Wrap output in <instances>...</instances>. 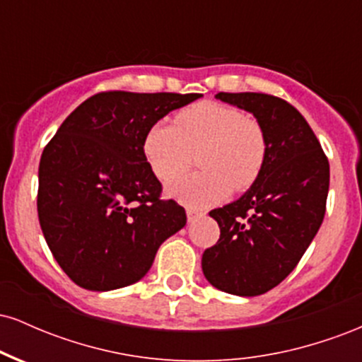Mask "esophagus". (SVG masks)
I'll list each match as a JSON object with an SVG mask.
<instances>
[{"mask_svg": "<svg viewBox=\"0 0 362 362\" xmlns=\"http://www.w3.org/2000/svg\"><path fill=\"white\" fill-rule=\"evenodd\" d=\"M201 216H202V213H199V211H195V209H187V221H189V223L195 221V219L201 218Z\"/></svg>", "mask_w": 362, "mask_h": 362, "instance_id": "obj_1", "label": "esophagus"}]
</instances>
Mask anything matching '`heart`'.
Returning a JSON list of instances; mask_svg holds the SVG:
<instances>
[{
  "label": "heart",
  "mask_w": 362,
  "mask_h": 362,
  "mask_svg": "<svg viewBox=\"0 0 362 362\" xmlns=\"http://www.w3.org/2000/svg\"><path fill=\"white\" fill-rule=\"evenodd\" d=\"M143 153L161 182L184 173L197 153L202 170L168 187V194L189 207L218 204L231 189L259 180L267 161V136L257 119L236 107L202 102L177 112L173 124L158 122L146 131Z\"/></svg>",
  "instance_id": "obj_1"
}]
</instances>
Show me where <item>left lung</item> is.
<instances>
[{
  "mask_svg": "<svg viewBox=\"0 0 362 362\" xmlns=\"http://www.w3.org/2000/svg\"><path fill=\"white\" fill-rule=\"evenodd\" d=\"M216 98L255 115L267 136V161L248 192L209 213L221 233L202 253V272L224 293L259 296L293 272L317 235L330 167L315 132L291 103L252 91H221Z\"/></svg>",
  "mask_w": 362,
  "mask_h": 362,
  "instance_id": "obj_1",
  "label": "left lung"
}]
</instances>
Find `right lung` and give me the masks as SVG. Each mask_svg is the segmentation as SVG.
Wrapping results in <instances>:
<instances>
[{
    "label": "right lung",
    "instance_id": "right-lung-1",
    "mask_svg": "<svg viewBox=\"0 0 362 362\" xmlns=\"http://www.w3.org/2000/svg\"><path fill=\"white\" fill-rule=\"evenodd\" d=\"M199 97L102 91L74 109L44 148L39 223L74 284L90 291L134 284L160 245L185 226L184 207L161 199L143 139L168 112Z\"/></svg>",
    "mask_w": 362,
    "mask_h": 362
}]
</instances>
